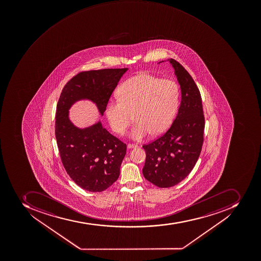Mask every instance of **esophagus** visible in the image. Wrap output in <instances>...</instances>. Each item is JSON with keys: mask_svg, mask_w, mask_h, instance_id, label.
Instances as JSON below:
<instances>
[{"mask_svg": "<svg viewBox=\"0 0 261 261\" xmlns=\"http://www.w3.org/2000/svg\"><path fill=\"white\" fill-rule=\"evenodd\" d=\"M127 146L128 149H132V148H137L138 146H137L135 144H127Z\"/></svg>", "mask_w": 261, "mask_h": 261, "instance_id": "esophagus-1", "label": "esophagus"}]
</instances>
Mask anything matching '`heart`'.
Returning <instances> with one entry per match:
<instances>
[{"label": "heart", "instance_id": "b5f03b06", "mask_svg": "<svg viewBox=\"0 0 261 261\" xmlns=\"http://www.w3.org/2000/svg\"><path fill=\"white\" fill-rule=\"evenodd\" d=\"M119 99L111 100L106 115L111 128L123 135L134 115L136 123L132 138L141 140L148 134H164L173 121L180 100L179 88L171 80L142 73L124 81L118 89Z\"/></svg>", "mask_w": 261, "mask_h": 261}]
</instances>
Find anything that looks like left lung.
<instances>
[{"mask_svg": "<svg viewBox=\"0 0 261 261\" xmlns=\"http://www.w3.org/2000/svg\"><path fill=\"white\" fill-rule=\"evenodd\" d=\"M169 62L181 90L177 115L164 135L142 146L146 154L144 177L160 188L176 186L192 171L202 150L205 127L196 84L177 61L171 59Z\"/></svg>", "mask_w": 261, "mask_h": 261, "instance_id": "1", "label": "left lung"}]
</instances>
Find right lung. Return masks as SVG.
I'll use <instances>...</instances> for the list:
<instances>
[{"mask_svg":"<svg viewBox=\"0 0 261 261\" xmlns=\"http://www.w3.org/2000/svg\"><path fill=\"white\" fill-rule=\"evenodd\" d=\"M127 68L81 71L66 84L57 104L55 138L61 160L75 184L90 192L109 188L119 176L127 146L111 135L101 122L81 129L69 119L75 101L91 100L101 115Z\"/></svg>","mask_w":261,"mask_h":261,"instance_id":"right-lung-1","label":"right lung"}]
</instances>
